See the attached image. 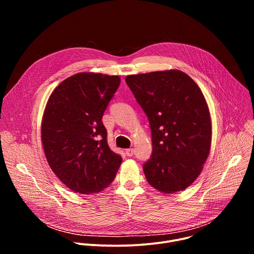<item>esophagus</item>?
I'll return each mask as SVG.
<instances>
[{
    "instance_id": "esophagus-1",
    "label": "esophagus",
    "mask_w": 254,
    "mask_h": 254,
    "mask_svg": "<svg viewBox=\"0 0 254 254\" xmlns=\"http://www.w3.org/2000/svg\"><path fill=\"white\" fill-rule=\"evenodd\" d=\"M126 154H127V157H132L133 155H134V150L133 149H127L126 150Z\"/></svg>"
}]
</instances>
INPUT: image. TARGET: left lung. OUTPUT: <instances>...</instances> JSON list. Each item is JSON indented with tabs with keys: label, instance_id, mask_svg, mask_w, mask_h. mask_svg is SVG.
Segmentation results:
<instances>
[{
	"label": "left lung",
	"instance_id": "1",
	"mask_svg": "<svg viewBox=\"0 0 254 254\" xmlns=\"http://www.w3.org/2000/svg\"><path fill=\"white\" fill-rule=\"evenodd\" d=\"M126 82L147 115L153 152L142 169L166 194L185 190L200 175L211 147V119L195 81L180 70L128 75Z\"/></svg>",
	"mask_w": 254,
	"mask_h": 254
}]
</instances>
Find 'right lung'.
Returning <instances> with one entry per match:
<instances>
[{
    "instance_id": "right-lung-1",
    "label": "right lung",
    "mask_w": 254,
    "mask_h": 254,
    "mask_svg": "<svg viewBox=\"0 0 254 254\" xmlns=\"http://www.w3.org/2000/svg\"><path fill=\"white\" fill-rule=\"evenodd\" d=\"M120 84V76L82 72L62 81L48 99L41 128L44 153L72 191H102L122 164L123 158L108 146L101 121Z\"/></svg>"
}]
</instances>
